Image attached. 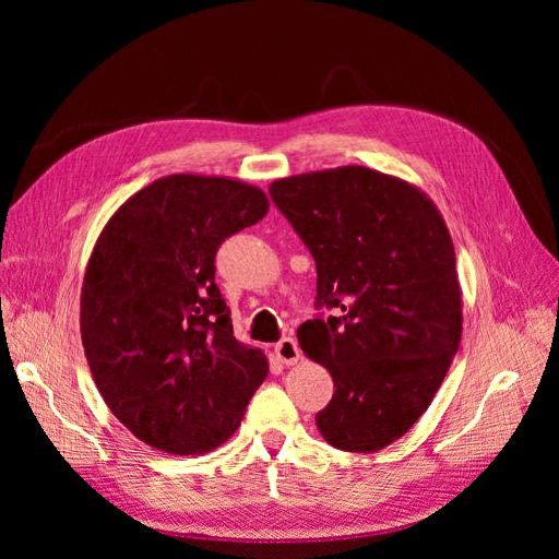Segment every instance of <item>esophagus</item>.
Returning a JSON list of instances; mask_svg holds the SVG:
<instances>
[{
  "label": "esophagus",
  "instance_id": "obj_1",
  "mask_svg": "<svg viewBox=\"0 0 559 559\" xmlns=\"http://www.w3.org/2000/svg\"><path fill=\"white\" fill-rule=\"evenodd\" d=\"M275 354L277 359L286 366H294L300 361V347L294 337H282V341L275 345Z\"/></svg>",
  "mask_w": 559,
  "mask_h": 559
}]
</instances>
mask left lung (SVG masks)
<instances>
[{
  "mask_svg": "<svg viewBox=\"0 0 559 559\" xmlns=\"http://www.w3.org/2000/svg\"><path fill=\"white\" fill-rule=\"evenodd\" d=\"M317 263V306L298 329L333 378L317 413L324 441L378 452L425 415L462 341V286L450 230L411 181L361 165L270 183Z\"/></svg>",
  "mask_w": 559,
  "mask_h": 559,
  "instance_id": "8db88e82",
  "label": "left lung"
}]
</instances>
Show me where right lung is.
<instances>
[{
  "label": "right lung",
  "instance_id": "right-lung-1",
  "mask_svg": "<svg viewBox=\"0 0 559 559\" xmlns=\"http://www.w3.org/2000/svg\"><path fill=\"white\" fill-rule=\"evenodd\" d=\"M267 207L259 186L183 173L130 195L99 233L81 341L109 411L151 448L205 454L226 443L267 376L263 349L235 341L214 284L218 245Z\"/></svg>",
  "mask_w": 559,
  "mask_h": 559
}]
</instances>
